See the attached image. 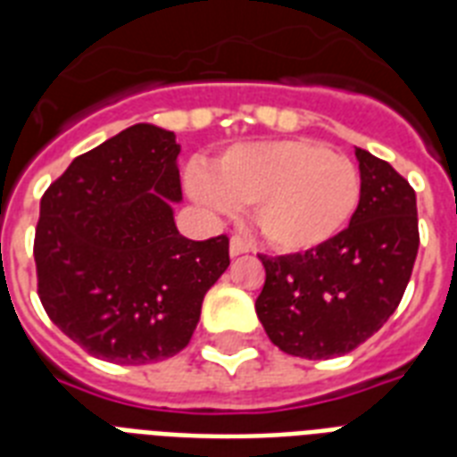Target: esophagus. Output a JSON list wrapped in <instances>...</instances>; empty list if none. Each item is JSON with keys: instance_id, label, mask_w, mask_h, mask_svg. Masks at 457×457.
Returning a JSON list of instances; mask_svg holds the SVG:
<instances>
[{"instance_id": "34e87169", "label": "esophagus", "mask_w": 457, "mask_h": 457, "mask_svg": "<svg viewBox=\"0 0 457 457\" xmlns=\"http://www.w3.org/2000/svg\"><path fill=\"white\" fill-rule=\"evenodd\" d=\"M251 244L244 239V237L235 235L229 239V256H242V253H249Z\"/></svg>"}]
</instances>
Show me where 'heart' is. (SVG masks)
<instances>
[{"label":"heart","instance_id":"heart-1","mask_svg":"<svg viewBox=\"0 0 457 457\" xmlns=\"http://www.w3.org/2000/svg\"><path fill=\"white\" fill-rule=\"evenodd\" d=\"M187 189L225 213L251 206L258 232L287 253L318 249L339 235L361 199L355 165L311 139H275L222 154L213 172L192 165Z\"/></svg>","mask_w":457,"mask_h":457}]
</instances>
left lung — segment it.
Wrapping results in <instances>:
<instances>
[{"instance_id": "obj_1", "label": "left lung", "mask_w": 457, "mask_h": 457, "mask_svg": "<svg viewBox=\"0 0 457 457\" xmlns=\"http://www.w3.org/2000/svg\"><path fill=\"white\" fill-rule=\"evenodd\" d=\"M361 201L346 229L318 249L258 256L256 312L279 351L308 361L344 355L394 315L418 258L415 189L386 161L355 149Z\"/></svg>"}]
</instances>
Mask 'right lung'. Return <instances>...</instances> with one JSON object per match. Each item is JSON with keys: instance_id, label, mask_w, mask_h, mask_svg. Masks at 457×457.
Wrapping results in <instances>:
<instances>
[{"instance_id": "obj_1", "label": "right lung", "mask_w": 457, "mask_h": 457, "mask_svg": "<svg viewBox=\"0 0 457 457\" xmlns=\"http://www.w3.org/2000/svg\"><path fill=\"white\" fill-rule=\"evenodd\" d=\"M178 154L175 132L132 125L75 158L42 196L39 301L95 358L146 365L179 353L228 270V235L194 242L175 228Z\"/></svg>"}]
</instances>
